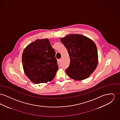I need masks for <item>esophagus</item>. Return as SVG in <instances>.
<instances>
[{
    "instance_id": "esophagus-1",
    "label": "esophagus",
    "mask_w": 120,
    "mask_h": 120,
    "mask_svg": "<svg viewBox=\"0 0 120 120\" xmlns=\"http://www.w3.org/2000/svg\"><path fill=\"white\" fill-rule=\"evenodd\" d=\"M58 61H59V63H61V59H59V60H58Z\"/></svg>"
}]
</instances>
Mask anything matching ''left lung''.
Here are the masks:
<instances>
[{
  "label": "left lung",
  "instance_id": "8db88e82",
  "mask_svg": "<svg viewBox=\"0 0 120 120\" xmlns=\"http://www.w3.org/2000/svg\"><path fill=\"white\" fill-rule=\"evenodd\" d=\"M70 58L65 70L68 75L76 80H85L96 70L98 62L97 47L94 42L81 34H68L60 39Z\"/></svg>",
  "mask_w": 120,
  "mask_h": 120
}]
</instances>
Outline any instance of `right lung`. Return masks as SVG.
<instances>
[{
  "instance_id": "add662e5",
  "label": "right lung",
  "mask_w": 120,
  "mask_h": 120,
  "mask_svg": "<svg viewBox=\"0 0 120 120\" xmlns=\"http://www.w3.org/2000/svg\"><path fill=\"white\" fill-rule=\"evenodd\" d=\"M22 61L24 73L35 84L51 81L58 70L56 52L47 39H38L28 45Z\"/></svg>"
}]
</instances>
